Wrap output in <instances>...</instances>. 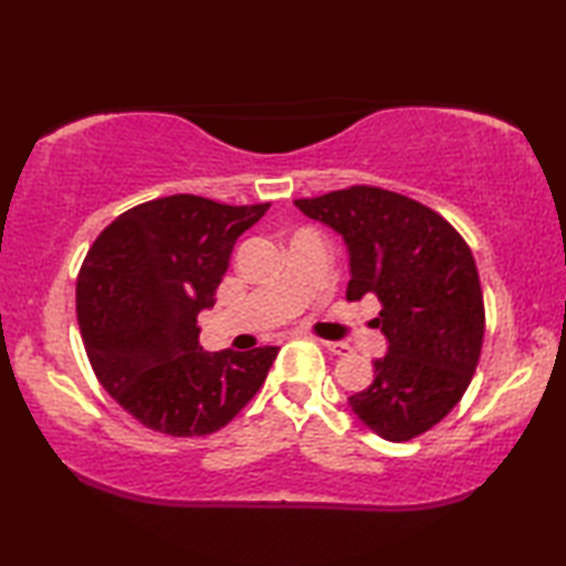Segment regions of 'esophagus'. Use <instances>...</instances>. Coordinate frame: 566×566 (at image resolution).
<instances>
[{
  "label": "esophagus",
  "instance_id": "1",
  "mask_svg": "<svg viewBox=\"0 0 566 566\" xmlns=\"http://www.w3.org/2000/svg\"><path fill=\"white\" fill-rule=\"evenodd\" d=\"M322 347H327L334 354H349L352 352V347H349L347 342H327V339H322Z\"/></svg>",
  "mask_w": 566,
  "mask_h": 566
}]
</instances>
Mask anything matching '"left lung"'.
Segmentation results:
<instances>
[{"mask_svg":"<svg viewBox=\"0 0 566 566\" xmlns=\"http://www.w3.org/2000/svg\"><path fill=\"white\" fill-rule=\"evenodd\" d=\"M349 249L347 300L375 294L389 349L375 381L349 397L371 432L409 442L464 397L484 342V296L472 249L434 209L397 191L354 185L294 199Z\"/></svg>","mask_w":566,"mask_h":566,"instance_id":"8db88e82","label":"left lung"}]
</instances>
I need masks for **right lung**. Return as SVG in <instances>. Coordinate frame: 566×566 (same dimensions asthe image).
Listing matches in <instances>:
<instances>
[{"label":"right lung","instance_id":"obj_1","mask_svg":"<svg viewBox=\"0 0 566 566\" xmlns=\"http://www.w3.org/2000/svg\"><path fill=\"white\" fill-rule=\"evenodd\" d=\"M270 209L171 195L119 214L76 276V319L99 385L155 432L205 437L264 385L280 347L205 352L197 314L214 306L237 237Z\"/></svg>","mask_w":566,"mask_h":566}]
</instances>
